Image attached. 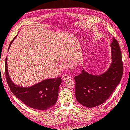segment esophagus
<instances>
[{
  "label": "esophagus",
  "mask_w": 130,
  "mask_h": 130,
  "mask_svg": "<svg viewBox=\"0 0 130 130\" xmlns=\"http://www.w3.org/2000/svg\"><path fill=\"white\" fill-rule=\"evenodd\" d=\"M69 78H70V76H69L68 74H64L62 76V79L63 80V81H66V80H68Z\"/></svg>",
  "instance_id": "obj_1"
}]
</instances>
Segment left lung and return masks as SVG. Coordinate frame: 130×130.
I'll list each match as a JSON object with an SVG mask.
<instances>
[{"instance_id": "obj_1", "label": "left lung", "mask_w": 130, "mask_h": 130, "mask_svg": "<svg viewBox=\"0 0 130 130\" xmlns=\"http://www.w3.org/2000/svg\"><path fill=\"white\" fill-rule=\"evenodd\" d=\"M111 48L112 63L105 73L94 75L83 69L79 75L75 76L76 100L84 107L93 108L103 104L121 79L123 62L119 44L114 38Z\"/></svg>"}]
</instances>
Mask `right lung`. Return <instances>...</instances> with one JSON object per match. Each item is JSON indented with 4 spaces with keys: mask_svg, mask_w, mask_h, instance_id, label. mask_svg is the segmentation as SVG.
Wrapping results in <instances>:
<instances>
[{
    "mask_svg": "<svg viewBox=\"0 0 130 130\" xmlns=\"http://www.w3.org/2000/svg\"><path fill=\"white\" fill-rule=\"evenodd\" d=\"M15 38L10 42L8 49ZM5 74L11 91L25 105L38 110H46L55 104L58 97L59 85L62 83L61 78L45 79L31 87H21L15 85L10 78L7 58L5 60Z\"/></svg>",
    "mask_w": 130,
    "mask_h": 130,
    "instance_id": "obj_1",
    "label": "right lung"
}]
</instances>
